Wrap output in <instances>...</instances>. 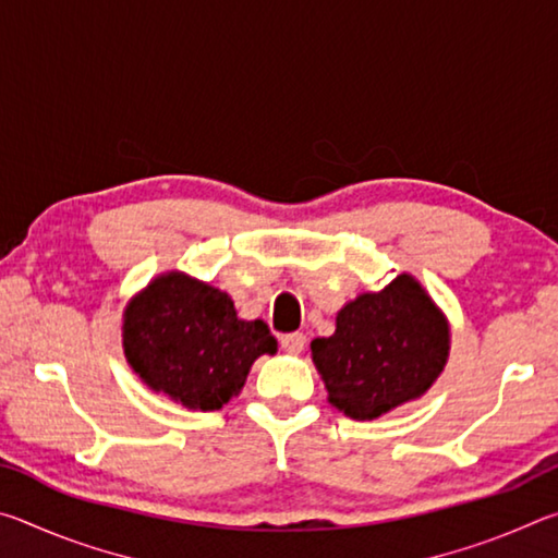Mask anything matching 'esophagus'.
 Wrapping results in <instances>:
<instances>
[{
  "instance_id": "esophagus-1",
  "label": "esophagus",
  "mask_w": 558,
  "mask_h": 558,
  "mask_svg": "<svg viewBox=\"0 0 558 558\" xmlns=\"http://www.w3.org/2000/svg\"><path fill=\"white\" fill-rule=\"evenodd\" d=\"M280 344H282V349H286L288 354H300L302 349H305V344H307V337L302 335V332L282 335V337H280Z\"/></svg>"
}]
</instances>
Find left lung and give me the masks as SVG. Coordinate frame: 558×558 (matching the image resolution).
<instances>
[{"instance_id": "obj_1", "label": "left lung", "mask_w": 558, "mask_h": 558, "mask_svg": "<svg viewBox=\"0 0 558 558\" xmlns=\"http://www.w3.org/2000/svg\"><path fill=\"white\" fill-rule=\"evenodd\" d=\"M327 401L354 421H374L421 399L450 356V323L428 290L401 272L337 313L335 335L310 344Z\"/></svg>"}]
</instances>
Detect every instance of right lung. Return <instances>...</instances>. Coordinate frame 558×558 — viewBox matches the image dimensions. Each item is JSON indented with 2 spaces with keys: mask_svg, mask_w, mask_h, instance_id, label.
Returning a JSON list of instances; mask_svg holds the SVG:
<instances>
[{
  "mask_svg": "<svg viewBox=\"0 0 558 558\" xmlns=\"http://www.w3.org/2000/svg\"><path fill=\"white\" fill-rule=\"evenodd\" d=\"M120 329L140 381L189 411H219L241 393L253 362L278 352L263 319H241L229 292L182 270L135 292Z\"/></svg>",
  "mask_w": 558,
  "mask_h": 558,
  "instance_id": "obj_1",
  "label": "right lung"
}]
</instances>
